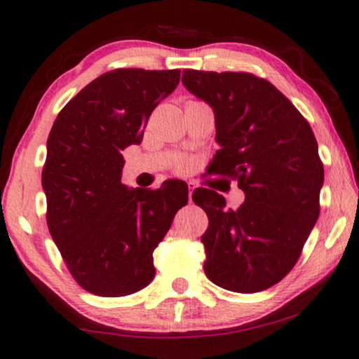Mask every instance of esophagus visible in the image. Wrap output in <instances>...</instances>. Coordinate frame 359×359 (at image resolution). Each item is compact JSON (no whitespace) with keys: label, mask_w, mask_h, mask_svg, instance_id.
I'll use <instances>...</instances> for the list:
<instances>
[{"label":"esophagus","mask_w":359,"mask_h":359,"mask_svg":"<svg viewBox=\"0 0 359 359\" xmlns=\"http://www.w3.org/2000/svg\"><path fill=\"white\" fill-rule=\"evenodd\" d=\"M194 188H196V184L193 183V181H188V199H189V203H191V199H193Z\"/></svg>","instance_id":"esophagus-1"}]
</instances>
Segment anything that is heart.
<instances>
[{
    "instance_id": "heart-1",
    "label": "heart",
    "mask_w": 359,
    "mask_h": 359,
    "mask_svg": "<svg viewBox=\"0 0 359 359\" xmlns=\"http://www.w3.org/2000/svg\"><path fill=\"white\" fill-rule=\"evenodd\" d=\"M180 168H183V165H180Z\"/></svg>"
}]
</instances>
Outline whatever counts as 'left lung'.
<instances>
[{
	"label": "left lung",
	"instance_id": "obj_1",
	"mask_svg": "<svg viewBox=\"0 0 359 359\" xmlns=\"http://www.w3.org/2000/svg\"><path fill=\"white\" fill-rule=\"evenodd\" d=\"M181 81L214 109L220 150L210 173L235 180L245 193L233 210L215 191L194 189L193 201L209 217L201 237L204 271L229 291H264L294 268L320 214L323 165L316 135L264 78L183 70Z\"/></svg>",
	"mask_w": 359,
	"mask_h": 359
}]
</instances>
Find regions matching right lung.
I'll use <instances>...</instances> for the list:
<instances>
[{"mask_svg":"<svg viewBox=\"0 0 359 359\" xmlns=\"http://www.w3.org/2000/svg\"><path fill=\"white\" fill-rule=\"evenodd\" d=\"M178 83L180 70L102 73L67 102L48 134V232L75 281L96 296H129L150 284L154 250L188 203L183 181L158 189L121 181L122 150L140 144L151 111Z\"/></svg>","mask_w":359,"mask_h":359,"instance_id":"1","label":"right lung"}]
</instances>
